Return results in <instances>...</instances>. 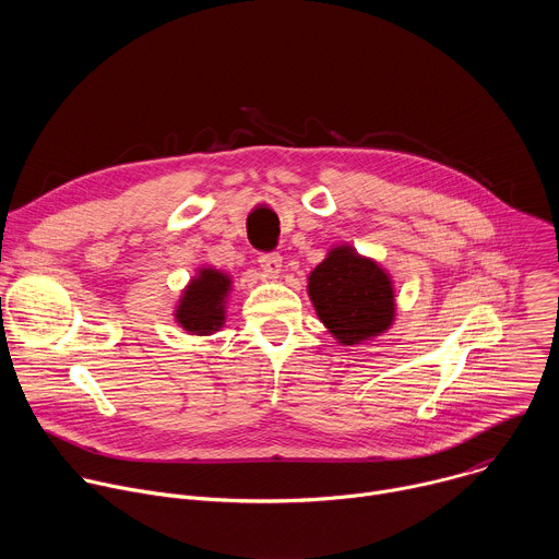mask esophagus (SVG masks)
<instances>
[{"label":"esophagus","mask_w":559,"mask_h":559,"mask_svg":"<svg viewBox=\"0 0 559 559\" xmlns=\"http://www.w3.org/2000/svg\"><path fill=\"white\" fill-rule=\"evenodd\" d=\"M259 263H261V267H263L270 276H278V274H281V267H283V257L276 254V252H267V254H261V257H259Z\"/></svg>","instance_id":"1"}]
</instances>
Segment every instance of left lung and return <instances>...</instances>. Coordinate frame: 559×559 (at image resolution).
Instances as JSON below:
<instances>
[{
  "label": "left lung",
  "mask_w": 559,
  "mask_h": 559,
  "mask_svg": "<svg viewBox=\"0 0 559 559\" xmlns=\"http://www.w3.org/2000/svg\"><path fill=\"white\" fill-rule=\"evenodd\" d=\"M307 294L325 328L343 343L358 345L386 332L395 316L389 274L354 248H334L309 274Z\"/></svg>",
  "instance_id": "obj_1"
}]
</instances>
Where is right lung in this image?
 <instances>
[{
  "mask_svg": "<svg viewBox=\"0 0 559 559\" xmlns=\"http://www.w3.org/2000/svg\"><path fill=\"white\" fill-rule=\"evenodd\" d=\"M229 276L205 267L192 283L186 287L179 307H177V321L179 325L197 336H207L218 332L225 321V298L229 292Z\"/></svg>",
  "mask_w": 559,
  "mask_h": 559,
  "instance_id": "add662e5",
  "label": "right lung"
}]
</instances>
